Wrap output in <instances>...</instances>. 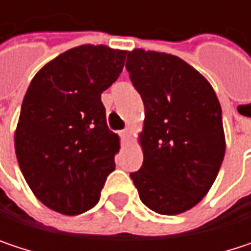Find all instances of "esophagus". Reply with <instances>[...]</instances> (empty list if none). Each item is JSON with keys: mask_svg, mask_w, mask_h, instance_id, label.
<instances>
[{"mask_svg": "<svg viewBox=\"0 0 251 251\" xmlns=\"http://www.w3.org/2000/svg\"><path fill=\"white\" fill-rule=\"evenodd\" d=\"M121 135H122L125 139H129V138H130V135H132V130H130L129 127H126V129H124V130L121 132Z\"/></svg>", "mask_w": 251, "mask_h": 251, "instance_id": "1", "label": "esophagus"}]
</instances>
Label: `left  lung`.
I'll return each instance as SVG.
<instances>
[{
    "mask_svg": "<svg viewBox=\"0 0 251 251\" xmlns=\"http://www.w3.org/2000/svg\"><path fill=\"white\" fill-rule=\"evenodd\" d=\"M126 70L145 107L144 163L130 178L154 212H186L209 192L224 160L218 97L205 76L170 53L133 49Z\"/></svg>",
    "mask_w": 251,
    "mask_h": 251,
    "instance_id": "8db88e82",
    "label": "left lung"
}]
</instances>
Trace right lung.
<instances>
[{
    "mask_svg": "<svg viewBox=\"0 0 251 251\" xmlns=\"http://www.w3.org/2000/svg\"><path fill=\"white\" fill-rule=\"evenodd\" d=\"M126 50L81 45L31 79L14 135L20 170L48 208L78 215L100 199L115 170L119 136L109 130L101 93L124 70Z\"/></svg>",
    "mask_w": 251,
    "mask_h": 251,
    "instance_id": "add662e5",
    "label": "right lung"
}]
</instances>
